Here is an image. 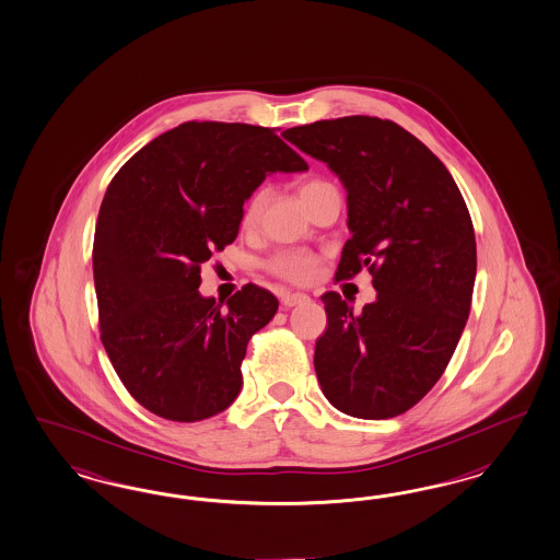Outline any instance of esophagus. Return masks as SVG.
<instances>
[{
    "instance_id": "obj_1",
    "label": "esophagus",
    "mask_w": 560,
    "mask_h": 560,
    "mask_svg": "<svg viewBox=\"0 0 560 560\" xmlns=\"http://www.w3.org/2000/svg\"><path fill=\"white\" fill-rule=\"evenodd\" d=\"M307 300H310V298H307L305 293L295 291V293H285V295L281 298V304L285 305V307H293V305L304 304Z\"/></svg>"
}]
</instances>
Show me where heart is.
<instances>
[{"instance_id":"1","label":"heart","mask_w":560,"mask_h":560,"mask_svg":"<svg viewBox=\"0 0 560 560\" xmlns=\"http://www.w3.org/2000/svg\"><path fill=\"white\" fill-rule=\"evenodd\" d=\"M328 187V183L324 180H307L302 187H300V199L304 201L305 197H310L312 192H316L318 188ZM267 203V190L265 188H258L250 199L244 205V211H242V225L246 228H253L262 209ZM318 265H320V258L310 253V250H281L277 255H272L267 260V269L272 272L275 277L279 279H285L289 283H310L316 272H318Z\"/></svg>"}]
</instances>
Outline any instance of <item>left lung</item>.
Segmentation results:
<instances>
[{
  "mask_svg": "<svg viewBox=\"0 0 560 560\" xmlns=\"http://www.w3.org/2000/svg\"><path fill=\"white\" fill-rule=\"evenodd\" d=\"M298 150L347 188L349 230L335 279L372 272L377 298L353 312L323 295L314 368L324 396L357 419H392L431 390L458 347L476 277L472 220L440 158L400 125L342 117L291 127Z\"/></svg>",
  "mask_w": 560,
  "mask_h": 560,
  "instance_id": "obj_1",
  "label": "left lung"
}]
</instances>
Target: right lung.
<instances>
[{
    "mask_svg": "<svg viewBox=\"0 0 560 560\" xmlns=\"http://www.w3.org/2000/svg\"><path fill=\"white\" fill-rule=\"evenodd\" d=\"M302 170L275 129L188 120L110 180L92 250L101 339L141 407L195 423L236 400L248 340L279 302L248 283L223 307L199 293L201 265L236 240L242 205L269 174Z\"/></svg>",
    "mask_w": 560,
    "mask_h": 560,
    "instance_id": "1",
    "label": "right lung"
}]
</instances>
